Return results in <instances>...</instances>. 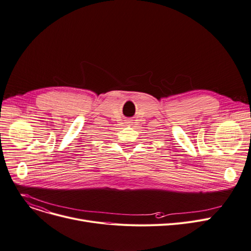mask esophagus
<instances>
[{
  "mask_svg": "<svg viewBox=\"0 0 251 251\" xmlns=\"http://www.w3.org/2000/svg\"><path fill=\"white\" fill-rule=\"evenodd\" d=\"M128 123H130V122H128Z\"/></svg>",
  "mask_w": 251,
  "mask_h": 251,
  "instance_id": "obj_1",
  "label": "esophagus"
}]
</instances>
